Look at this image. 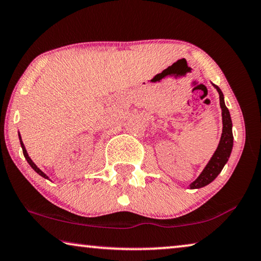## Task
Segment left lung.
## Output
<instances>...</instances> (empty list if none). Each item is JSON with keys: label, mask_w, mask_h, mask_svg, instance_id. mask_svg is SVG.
Masks as SVG:
<instances>
[{"label": "left lung", "mask_w": 261, "mask_h": 261, "mask_svg": "<svg viewBox=\"0 0 261 261\" xmlns=\"http://www.w3.org/2000/svg\"><path fill=\"white\" fill-rule=\"evenodd\" d=\"M215 88L217 89L218 94H220V105L222 108V121H223L222 137L220 140V144H218L217 150L215 151L214 155L212 156V159L209 160L208 165H206L203 171H202L200 176H198L194 182L190 184L189 187L192 189L202 188L204 187V186L209 185L210 182H213V181L217 177V175L222 172V169L226 164V161L230 158L231 151H232L233 135H232V122H231L230 113L224 103V96H223L222 90L218 88L217 86H215Z\"/></svg>", "instance_id": "1"}]
</instances>
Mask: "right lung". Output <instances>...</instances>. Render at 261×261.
<instances>
[{"label": "right lung", "instance_id": "right-lung-1", "mask_svg": "<svg viewBox=\"0 0 261 261\" xmlns=\"http://www.w3.org/2000/svg\"><path fill=\"white\" fill-rule=\"evenodd\" d=\"M18 136H19V142H20V146H22V150H23V154H24V156H25V159H27V161L29 163V165H30V166L35 169V171L38 173V174L40 175V176H43V177H45V179H48V176L45 174L44 172H41L40 169L36 166V164L34 163V161L31 160V158L30 156H29V154H28V152H27V150H25V146H24V144H23V142H22V138H20V135L18 134Z\"/></svg>", "mask_w": 261, "mask_h": 261}]
</instances>
